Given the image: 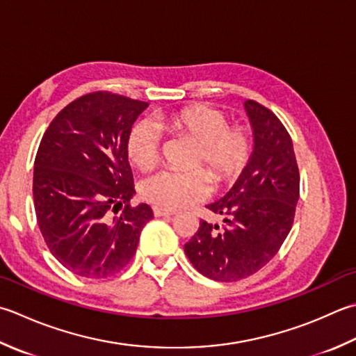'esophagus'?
Masks as SVG:
<instances>
[{
    "mask_svg": "<svg viewBox=\"0 0 356 356\" xmlns=\"http://www.w3.org/2000/svg\"><path fill=\"white\" fill-rule=\"evenodd\" d=\"M152 211H154L156 218H160V216H174V214H176V211L166 210V208H162V207H152Z\"/></svg>",
    "mask_w": 356,
    "mask_h": 356,
    "instance_id": "esophagus-1",
    "label": "esophagus"
}]
</instances>
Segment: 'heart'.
I'll return each mask as SVG.
<instances>
[{
    "mask_svg": "<svg viewBox=\"0 0 356 356\" xmlns=\"http://www.w3.org/2000/svg\"><path fill=\"white\" fill-rule=\"evenodd\" d=\"M159 128L196 143L190 160V168L194 170L160 171L140 184V194L146 202L170 210L185 208L208 197L211 186L206 170L218 185L233 182L245 168L253 151V137L247 127L228 124L227 115L219 109L191 104L160 114L154 123L140 120L131 128L127 156L136 168L146 171L159 162Z\"/></svg>",
    "mask_w": 356,
    "mask_h": 356,
    "instance_id": "1",
    "label": "heart"
}]
</instances>
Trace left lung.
<instances>
[{
  "mask_svg": "<svg viewBox=\"0 0 356 356\" xmlns=\"http://www.w3.org/2000/svg\"><path fill=\"white\" fill-rule=\"evenodd\" d=\"M254 148L239 179L224 197L207 208L224 218V227L200 220L185 243L199 273L234 282L256 273L280 252L293 225L299 199V168L291 137L271 111L245 102Z\"/></svg>",
  "mask_w": 356,
  "mask_h": 356,
  "instance_id": "8db88e82",
  "label": "left lung"
}]
</instances>
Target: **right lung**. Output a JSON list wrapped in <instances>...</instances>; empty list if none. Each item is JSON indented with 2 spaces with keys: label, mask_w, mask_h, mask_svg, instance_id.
<instances>
[{
  "label": "right lung",
  "mask_w": 356,
  "mask_h": 356,
  "mask_svg": "<svg viewBox=\"0 0 356 356\" xmlns=\"http://www.w3.org/2000/svg\"><path fill=\"white\" fill-rule=\"evenodd\" d=\"M146 106L108 90L90 92L63 108L41 138L35 213L47 248L75 275L99 280L118 273L154 218L149 205L129 204L136 190L127 140Z\"/></svg>",
  "instance_id": "right-lung-1"
}]
</instances>
